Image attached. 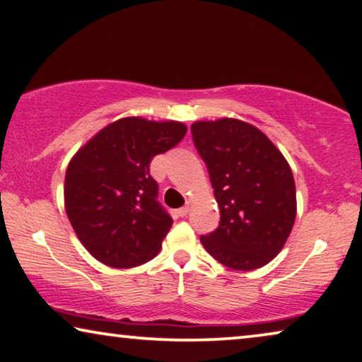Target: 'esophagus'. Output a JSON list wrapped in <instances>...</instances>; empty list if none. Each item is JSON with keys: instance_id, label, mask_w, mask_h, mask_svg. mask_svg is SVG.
I'll return each instance as SVG.
<instances>
[{"instance_id": "1", "label": "esophagus", "mask_w": 362, "mask_h": 362, "mask_svg": "<svg viewBox=\"0 0 362 362\" xmlns=\"http://www.w3.org/2000/svg\"><path fill=\"white\" fill-rule=\"evenodd\" d=\"M190 209H192V203H187L185 206L179 209V214H180V216H187L188 213H190Z\"/></svg>"}]
</instances>
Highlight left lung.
<instances>
[{"instance_id": "obj_1", "label": "left lung", "mask_w": 362, "mask_h": 362, "mask_svg": "<svg viewBox=\"0 0 362 362\" xmlns=\"http://www.w3.org/2000/svg\"><path fill=\"white\" fill-rule=\"evenodd\" d=\"M192 138L221 213L216 230L199 237L203 247L228 268L265 267L281 252L296 219L289 164L260 129L234 118L193 123Z\"/></svg>"}]
</instances>
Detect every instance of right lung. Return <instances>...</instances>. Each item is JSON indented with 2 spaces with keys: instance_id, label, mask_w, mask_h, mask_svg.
<instances>
[{
  "instance_id": "1",
  "label": "right lung",
  "mask_w": 362,
  "mask_h": 362,
  "mask_svg": "<svg viewBox=\"0 0 362 362\" xmlns=\"http://www.w3.org/2000/svg\"><path fill=\"white\" fill-rule=\"evenodd\" d=\"M185 133L179 122L128 117L74 154L64 177V208L81 244L104 265L133 268L158 255L174 221L159 203L149 164Z\"/></svg>"
}]
</instances>
